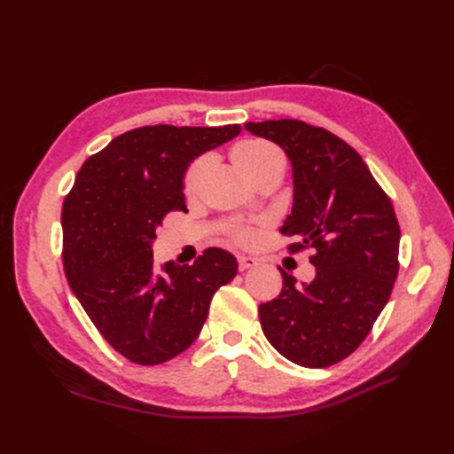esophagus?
Segmentation results:
<instances>
[{"instance_id":"esophagus-1","label":"esophagus","mask_w":454,"mask_h":454,"mask_svg":"<svg viewBox=\"0 0 454 454\" xmlns=\"http://www.w3.org/2000/svg\"><path fill=\"white\" fill-rule=\"evenodd\" d=\"M257 267V259L255 257H248V255H239V269L240 270H248Z\"/></svg>"}]
</instances>
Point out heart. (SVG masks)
<instances>
[{
	"instance_id": "1",
	"label": "heart",
	"mask_w": 454,
	"mask_h": 454,
	"mask_svg": "<svg viewBox=\"0 0 454 454\" xmlns=\"http://www.w3.org/2000/svg\"><path fill=\"white\" fill-rule=\"evenodd\" d=\"M232 162H235L237 170L248 180L250 184H255L259 177H263L269 172L274 170H282L284 172V157L280 155V151L267 144V142H259V140H248L239 144L231 153ZM208 172V160L199 159L185 174V182H184V193L187 197H195L199 193V189L204 182V176ZM232 237L239 244H250L255 237V229L254 227H237L232 229Z\"/></svg>"
}]
</instances>
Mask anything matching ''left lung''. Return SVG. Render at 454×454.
Returning <instances> with one entry per match:
<instances>
[{"label": "left lung", "mask_w": 454, "mask_h": 454, "mask_svg": "<svg viewBox=\"0 0 454 454\" xmlns=\"http://www.w3.org/2000/svg\"><path fill=\"white\" fill-rule=\"evenodd\" d=\"M244 129L284 149L294 176L292 214L282 232L312 248L316 277L284 287L259 305L270 345L303 367L345 360L373 327L397 277L400 225L387 193L347 142L303 121L246 122Z\"/></svg>", "instance_id": "8db88e82"}]
</instances>
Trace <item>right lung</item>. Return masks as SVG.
<instances>
[{
	"instance_id": "obj_1",
	"label": "right lung",
	"mask_w": 454,
	"mask_h": 454,
	"mask_svg": "<svg viewBox=\"0 0 454 454\" xmlns=\"http://www.w3.org/2000/svg\"><path fill=\"white\" fill-rule=\"evenodd\" d=\"M240 125H155L117 136L81 167L64 200V270L89 318L140 365L176 358L199 337L210 301L235 278L237 257L208 248L193 265L160 269L153 240L162 217L187 212L189 164L235 138Z\"/></svg>"
}]
</instances>
